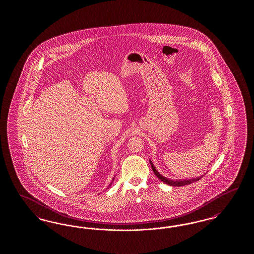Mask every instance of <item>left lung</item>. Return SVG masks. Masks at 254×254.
Returning a JSON list of instances; mask_svg holds the SVG:
<instances>
[{
    "instance_id": "obj_1",
    "label": "left lung",
    "mask_w": 254,
    "mask_h": 254,
    "mask_svg": "<svg viewBox=\"0 0 254 254\" xmlns=\"http://www.w3.org/2000/svg\"><path fill=\"white\" fill-rule=\"evenodd\" d=\"M149 163H150V165H151V168H152V170H153L154 174L157 176L158 178H159L161 181L164 182L165 184L169 185V186H172V187H182V186H186V185H189V184H191V183H194V182L200 180V179L204 176V175H201V176H198V177H196V178H190V179H170V178H168V177L162 175V174L158 171L150 159H149Z\"/></svg>"
}]
</instances>
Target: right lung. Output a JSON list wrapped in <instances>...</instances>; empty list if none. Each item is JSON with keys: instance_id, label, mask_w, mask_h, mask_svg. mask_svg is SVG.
I'll list each match as a JSON object with an SVG mask.
<instances>
[{"instance_id": "1", "label": "right lung", "mask_w": 254, "mask_h": 254, "mask_svg": "<svg viewBox=\"0 0 254 254\" xmlns=\"http://www.w3.org/2000/svg\"><path fill=\"white\" fill-rule=\"evenodd\" d=\"M114 177H115V176H114ZM114 177H113V179H112V181L110 182V184H109V187H108V188H107V190H108V189H109V187H110V186H111V184H112V182H113V180H114Z\"/></svg>"}]
</instances>
